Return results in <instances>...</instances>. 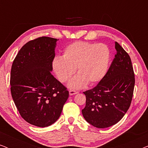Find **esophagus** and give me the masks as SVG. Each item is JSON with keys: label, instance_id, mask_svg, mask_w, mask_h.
<instances>
[{"label": "esophagus", "instance_id": "1", "mask_svg": "<svg viewBox=\"0 0 148 148\" xmlns=\"http://www.w3.org/2000/svg\"><path fill=\"white\" fill-rule=\"evenodd\" d=\"M77 93H78L77 92H76V91H75V90H69V95H70V96H73V95L77 94Z\"/></svg>", "mask_w": 148, "mask_h": 148}]
</instances>
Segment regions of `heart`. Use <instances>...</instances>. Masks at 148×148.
Instances as JSON below:
<instances>
[{
	"label": "heart",
	"mask_w": 148,
	"mask_h": 148,
	"mask_svg": "<svg viewBox=\"0 0 148 148\" xmlns=\"http://www.w3.org/2000/svg\"><path fill=\"white\" fill-rule=\"evenodd\" d=\"M110 50L104 44L77 41L64 48L62 56H56L52 61V68L58 80L67 82L75 72L68 86L79 89L87 83L94 84L102 79L108 69Z\"/></svg>",
	"instance_id": "b5f03b06"
}]
</instances>
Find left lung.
I'll return each mask as SVG.
<instances>
[{
	"label": "left lung",
	"instance_id": "obj_1",
	"mask_svg": "<svg viewBox=\"0 0 148 148\" xmlns=\"http://www.w3.org/2000/svg\"><path fill=\"white\" fill-rule=\"evenodd\" d=\"M115 54L110 67L99 84L84 92L86 106L82 114L97 128L112 126L124 116L132 100L135 75L128 53L115 42Z\"/></svg>",
	"mask_w": 148,
	"mask_h": 148
}]
</instances>
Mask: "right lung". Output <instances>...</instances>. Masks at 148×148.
I'll return each instance as SVG.
<instances>
[{
	"mask_svg": "<svg viewBox=\"0 0 148 148\" xmlns=\"http://www.w3.org/2000/svg\"><path fill=\"white\" fill-rule=\"evenodd\" d=\"M57 40L43 36L27 42L11 66L12 98L22 118L34 126L55 123L69 97L66 88L51 74Z\"/></svg>",
	"mask_w": 148,
	"mask_h": 148,
	"instance_id": "1",
	"label": "right lung"
}]
</instances>
